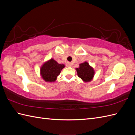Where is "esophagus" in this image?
Returning <instances> with one entry per match:
<instances>
[{"instance_id": "obj_1", "label": "esophagus", "mask_w": 135, "mask_h": 135, "mask_svg": "<svg viewBox=\"0 0 135 135\" xmlns=\"http://www.w3.org/2000/svg\"><path fill=\"white\" fill-rule=\"evenodd\" d=\"M66 65V66H68V67L71 66V63L70 62H67Z\"/></svg>"}]
</instances>
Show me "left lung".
Segmentation results:
<instances>
[{"label":"left lung","mask_w":135,"mask_h":135,"mask_svg":"<svg viewBox=\"0 0 135 135\" xmlns=\"http://www.w3.org/2000/svg\"><path fill=\"white\" fill-rule=\"evenodd\" d=\"M76 70L78 76L86 82L91 81L95 74L93 68L87 62L80 64L79 68H76Z\"/></svg>","instance_id":"1"}]
</instances>
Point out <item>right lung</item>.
Masks as SVG:
<instances>
[{
	"mask_svg": "<svg viewBox=\"0 0 135 135\" xmlns=\"http://www.w3.org/2000/svg\"><path fill=\"white\" fill-rule=\"evenodd\" d=\"M64 67V65L59 64L54 59H51L43 65L40 74L45 81H54Z\"/></svg>",
	"mask_w": 135,
	"mask_h": 135,
	"instance_id": "right-lung-1",
	"label": "right lung"
}]
</instances>
